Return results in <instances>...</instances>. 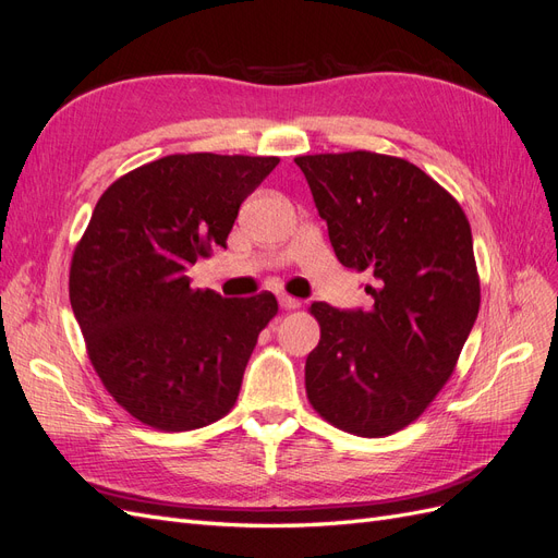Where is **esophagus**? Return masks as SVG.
Returning a JSON list of instances; mask_svg holds the SVG:
<instances>
[{"mask_svg":"<svg viewBox=\"0 0 558 558\" xmlns=\"http://www.w3.org/2000/svg\"><path fill=\"white\" fill-rule=\"evenodd\" d=\"M279 307H281V310H298V307H300V300L293 298V295L281 293V295H279Z\"/></svg>","mask_w":558,"mask_h":558,"instance_id":"34e87169","label":"esophagus"}]
</instances>
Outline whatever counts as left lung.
<instances>
[{"instance_id":"left-lung-1","label":"left lung","mask_w":558,"mask_h":558,"mask_svg":"<svg viewBox=\"0 0 558 558\" xmlns=\"http://www.w3.org/2000/svg\"><path fill=\"white\" fill-rule=\"evenodd\" d=\"M335 256L369 272L375 305L314 302L320 340L307 356L312 408L361 437L391 435L447 384L480 312L470 223L416 165L351 150L300 156Z\"/></svg>"}]
</instances>
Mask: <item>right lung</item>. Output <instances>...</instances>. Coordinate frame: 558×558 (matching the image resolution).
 <instances>
[{"mask_svg":"<svg viewBox=\"0 0 558 558\" xmlns=\"http://www.w3.org/2000/svg\"><path fill=\"white\" fill-rule=\"evenodd\" d=\"M279 158L177 154L137 167L97 199L74 251L70 300L95 373L158 430L230 412L277 298L193 291L189 267L226 240Z\"/></svg>","mask_w":558,"mask_h":558,"instance_id":"obj_1","label":"right lung"}]
</instances>
